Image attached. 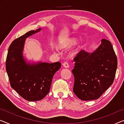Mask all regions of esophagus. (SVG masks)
<instances>
[{"label": "esophagus", "mask_w": 124, "mask_h": 124, "mask_svg": "<svg viewBox=\"0 0 124 124\" xmlns=\"http://www.w3.org/2000/svg\"><path fill=\"white\" fill-rule=\"evenodd\" d=\"M63 67L64 68H69L70 66H69V64L67 62H64L63 63Z\"/></svg>", "instance_id": "esophagus-1"}]
</instances>
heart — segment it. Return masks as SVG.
Returning a JSON list of instances; mask_svg holds the SVG:
<instances>
[{"mask_svg":"<svg viewBox=\"0 0 124 124\" xmlns=\"http://www.w3.org/2000/svg\"><path fill=\"white\" fill-rule=\"evenodd\" d=\"M77 40H78L77 38L75 37H70L63 39L57 43V47L58 49H67L76 44L75 47L73 48L71 52L72 54L76 55L80 52L82 49L84 43V40L82 39L79 40L77 43Z\"/></svg>","mask_w":124,"mask_h":124,"instance_id":"1","label":"heart"}]
</instances>
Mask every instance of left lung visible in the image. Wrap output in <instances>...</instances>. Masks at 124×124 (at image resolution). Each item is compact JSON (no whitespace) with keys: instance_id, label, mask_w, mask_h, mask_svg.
Returning a JSON list of instances; mask_svg holds the SVG:
<instances>
[{"instance_id":"obj_1","label":"left lung","mask_w":124,"mask_h":124,"mask_svg":"<svg viewBox=\"0 0 124 124\" xmlns=\"http://www.w3.org/2000/svg\"><path fill=\"white\" fill-rule=\"evenodd\" d=\"M73 92L84 101L98 99L114 82L117 57L111 43L102 39L93 52L82 50L74 58Z\"/></svg>"}]
</instances>
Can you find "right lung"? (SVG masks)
Masks as SVG:
<instances>
[{"label":"right lung","mask_w":124,"mask_h":124,"mask_svg":"<svg viewBox=\"0 0 124 124\" xmlns=\"http://www.w3.org/2000/svg\"><path fill=\"white\" fill-rule=\"evenodd\" d=\"M41 30L39 28L29 31L13 40L7 57L6 71L10 86L29 101L40 100L49 93L53 76L61 66L59 62H28L24 57L25 39Z\"/></svg>","instance_id":"1"}]
</instances>
